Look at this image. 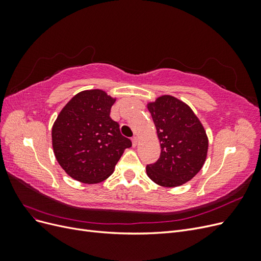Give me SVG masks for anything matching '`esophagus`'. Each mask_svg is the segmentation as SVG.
<instances>
[{
    "mask_svg": "<svg viewBox=\"0 0 261 261\" xmlns=\"http://www.w3.org/2000/svg\"><path fill=\"white\" fill-rule=\"evenodd\" d=\"M132 143H133V146H134V147H136V146L138 145V138H137L136 136H134V137L132 138Z\"/></svg>",
    "mask_w": 261,
    "mask_h": 261,
    "instance_id": "1",
    "label": "esophagus"
}]
</instances>
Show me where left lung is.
Listing matches in <instances>:
<instances>
[{
  "label": "left lung",
  "mask_w": 261,
  "mask_h": 261,
  "mask_svg": "<svg viewBox=\"0 0 261 261\" xmlns=\"http://www.w3.org/2000/svg\"><path fill=\"white\" fill-rule=\"evenodd\" d=\"M160 140L161 153L146 171L150 179L175 187L192 179L206 161L208 138L203 126L184 102L162 96L148 105Z\"/></svg>",
  "instance_id": "8db88e82"
}]
</instances>
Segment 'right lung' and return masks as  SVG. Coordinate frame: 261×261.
Here are the masks:
<instances>
[{"label": "right lung", "mask_w": 261, "mask_h": 261, "mask_svg": "<svg viewBox=\"0 0 261 261\" xmlns=\"http://www.w3.org/2000/svg\"><path fill=\"white\" fill-rule=\"evenodd\" d=\"M115 99L100 89L77 93L52 127L55 158L67 174L96 184L112 174L124 149L132 147L120 125L110 117Z\"/></svg>", "instance_id": "right-lung-1"}]
</instances>
